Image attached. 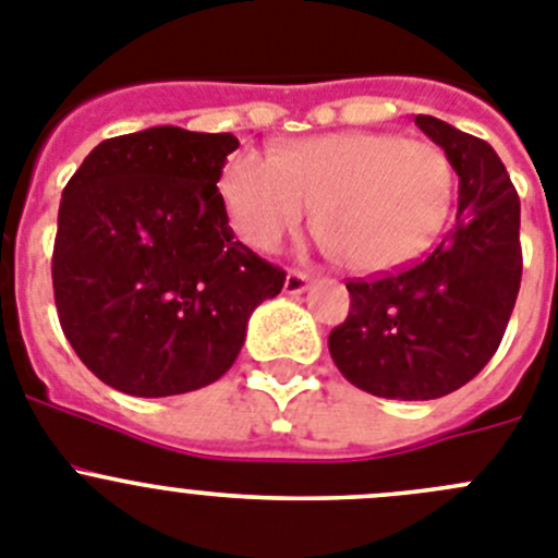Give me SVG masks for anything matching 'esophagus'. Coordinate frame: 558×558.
I'll return each instance as SVG.
<instances>
[{
    "label": "esophagus",
    "instance_id": "esophagus-1",
    "mask_svg": "<svg viewBox=\"0 0 558 558\" xmlns=\"http://www.w3.org/2000/svg\"><path fill=\"white\" fill-rule=\"evenodd\" d=\"M308 286H311L308 275L300 272V269H289V275H286V294H303Z\"/></svg>",
    "mask_w": 558,
    "mask_h": 558
}]
</instances>
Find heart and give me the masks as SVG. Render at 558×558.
<instances>
[{"label":"heart","mask_w":558,"mask_h":558,"mask_svg":"<svg viewBox=\"0 0 558 558\" xmlns=\"http://www.w3.org/2000/svg\"><path fill=\"white\" fill-rule=\"evenodd\" d=\"M219 197L235 233L260 253L278 250L316 205V235L341 267L380 275L423 255L445 230L456 167L430 142L353 130L305 138L278 158L235 153Z\"/></svg>","instance_id":"heart-1"}]
</instances>
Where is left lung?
I'll list each match as a JSON object with an SVG mask.
<instances>
[{"label":"left lung","mask_w":558,"mask_h":558,"mask_svg":"<svg viewBox=\"0 0 558 558\" xmlns=\"http://www.w3.org/2000/svg\"><path fill=\"white\" fill-rule=\"evenodd\" d=\"M414 122L459 174L453 230L409 267L348 280L350 314L328 336L339 373L389 400L445 398L473 380L504 339L523 278L520 197L504 160L441 119Z\"/></svg>","instance_id":"obj_1"}]
</instances>
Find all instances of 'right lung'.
<instances>
[{"instance_id":"1","label":"right lung","mask_w":558,"mask_h":558,"mask_svg":"<svg viewBox=\"0 0 558 558\" xmlns=\"http://www.w3.org/2000/svg\"><path fill=\"white\" fill-rule=\"evenodd\" d=\"M230 133L149 128L105 138L63 189L52 253L60 328L133 398L203 389L286 272L235 242L219 197Z\"/></svg>"}]
</instances>
